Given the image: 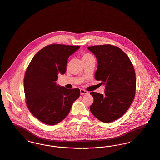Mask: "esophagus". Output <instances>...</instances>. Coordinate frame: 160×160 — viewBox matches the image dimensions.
Returning <instances> with one entry per match:
<instances>
[{
  "label": "esophagus",
  "mask_w": 160,
  "mask_h": 160,
  "mask_svg": "<svg viewBox=\"0 0 160 160\" xmlns=\"http://www.w3.org/2000/svg\"><path fill=\"white\" fill-rule=\"evenodd\" d=\"M80 94L81 95H85V94H88V92L85 90V89H80Z\"/></svg>",
  "instance_id": "esophagus-1"
}]
</instances>
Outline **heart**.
Wrapping results in <instances>:
<instances>
[{"mask_svg":"<svg viewBox=\"0 0 160 160\" xmlns=\"http://www.w3.org/2000/svg\"><path fill=\"white\" fill-rule=\"evenodd\" d=\"M92 57H93L92 55H91L90 53H85L82 55V60H87V59H89Z\"/></svg>","mask_w":160,"mask_h":160,"instance_id":"b5f03b06","label":"heart"}]
</instances>
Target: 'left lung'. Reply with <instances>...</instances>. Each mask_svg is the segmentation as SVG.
<instances>
[{
  "mask_svg": "<svg viewBox=\"0 0 160 160\" xmlns=\"http://www.w3.org/2000/svg\"><path fill=\"white\" fill-rule=\"evenodd\" d=\"M98 60L95 78L105 85V94L91 92L90 106L99 121L108 123L122 116L135 98L136 75L128 57L120 48L110 44L88 47Z\"/></svg>",
  "mask_w": 160,
  "mask_h": 160,
  "instance_id": "8db88e82",
  "label": "left lung"
}]
</instances>
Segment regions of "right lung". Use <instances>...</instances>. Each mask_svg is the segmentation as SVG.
<instances>
[{
  "label": "right lung",
  "instance_id": "right-lung-1",
  "mask_svg": "<svg viewBox=\"0 0 160 160\" xmlns=\"http://www.w3.org/2000/svg\"><path fill=\"white\" fill-rule=\"evenodd\" d=\"M79 48L63 44L47 46L33 57L27 68L24 81L26 104L43 123L60 122L80 96L78 88L68 89L56 83L58 74L66 72L69 57Z\"/></svg>",
  "mask_w": 160,
  "mask_h": 160
}]
</instances>
